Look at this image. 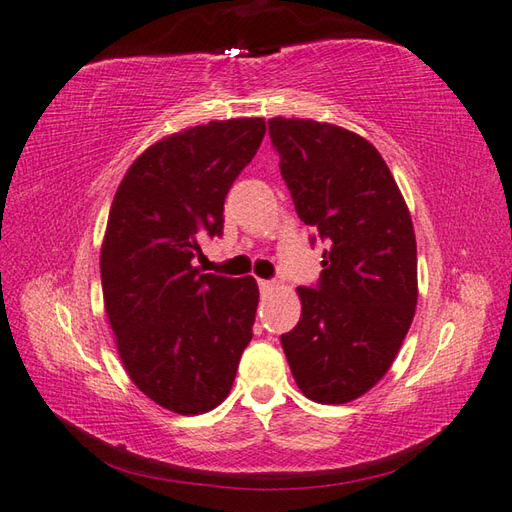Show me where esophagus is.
<instances>
[{
    "label": "esophagus",
    "mask_w": 512,
    "mask_h": 512,
    "mask_svg": "<svg viewBox=\"0 0 512 512\" xmlns=\"http://www.w3.org/2000/svg\"><path fill=\"white\" fill-rule=\"evenodd\" d=\"M257 285H259L261 294H268V292L275 290V283H272V281H266V279H259V281H257Z\"/></svg>",
    "instance_id": "obj_1"
}]
</instances>
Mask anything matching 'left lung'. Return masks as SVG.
<instances>
[{"mask_svg":"<svg viewBox=\"0 0 512 512\" xmlns=\"http://www.w3.org/2000/svg\"><path fill=\"white\" fill-rule=\"evenodd\" d=\"M268 133L296 213L327 242L316 288H296L301 320L281 347L307 399L349 403L386 375L412 325L419 288L410 211L364 137L299 117H272Z\"/></svg>","mask_w":512,"mask_h":512,"instance_id":"8db88e82","label":"left lung"}]
</instances>
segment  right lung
<instances>
[{
  "label": "right lung",
  "mask_w": 512,
  "mask_h": 512,
  "mask_svg": "<svg viewBox=\"0 0 512 512\" xmlns=\"http://www.w3.org/2000/svg\"><path fill=\"white\" fill-rule=\"evenodd\" d=\"M266 135L261 117L209 122L163 137L117 187L100 251L104 310L133 384L176 414L227 399L253 338V277L200 275L205 235H222L233 181Z\"/></svg>",
  "instance_id": "obj_1"
}]
</instances>
